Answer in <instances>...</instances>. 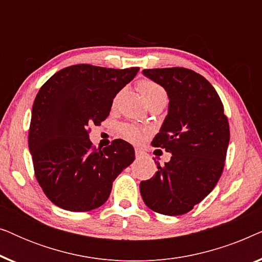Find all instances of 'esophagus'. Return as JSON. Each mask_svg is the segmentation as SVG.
<instances>
[{"mask_svg": "<svg viewBox=\"0 0 262 262\" xmlns=\"http://www.w3.org/2000/svg\"><path fill=\"white\" fill-rule=\"evenodd\" d=\"M144 156H145L144 151H142L141 149H136V157H137V159H142V157Z\"/></svg>", "mask_w": 262, "mask_h": 262, "instance_id": "obj_1", "label": "esophagus"}]
</instances>
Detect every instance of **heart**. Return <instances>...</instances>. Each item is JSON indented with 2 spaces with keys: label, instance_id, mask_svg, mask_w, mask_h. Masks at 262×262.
Returning a JSON list of instances; mask_svg holds the SVG:
<instances>
[{
  "label": "heart",
  "instance_id": "obj_1",
  "mask_svg": "<svg viewBox=\"0 0 262 262\" xmlns=\"http://www.w3.org/2000/svg\"><path fill=\"white\" fill-rule=\"evenodd\" d=\"M138 88L148 105L154 101H167L166 91H164L160 84H157L156 82L150 80H143L138 83ZM118 96L116 98V101L118 100ZM121 135H123L127 141H130L132 143H139L143 138H144L145 130H143V128L138 126H135V125H124V126H121Z\"/></svg>",
  "mask_w": 262,
  "mask_h": 262
}]
</instances>
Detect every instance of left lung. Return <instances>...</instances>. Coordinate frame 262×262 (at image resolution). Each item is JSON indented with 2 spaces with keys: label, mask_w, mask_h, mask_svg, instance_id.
<instances>
[{
  "label": "left lung",
  "mask_w": 262,
  "mask_h": 262,
  "mask_svg": "<svg viewBox=\"0 0 262 262\" xmlns=\"http://www.w3.org/2000/svg\"><path fill=\"white\" fill-rule=\"evenodd\" d=\"M166 89L169 106L152 146L171 152L151 179L139 185L145 205L167 216L187 213L214 188L230 139L228 118L212 84L186 68L144 69Z\"/></svg>",
  "instance_id": "8db88e82"
}]
</instances>
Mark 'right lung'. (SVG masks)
Instances as JSON below:
<instances>
[{"label": "right lung", "instance_id": "obj_1", "mask_svg": "<svg viewBox=\"0 0 262 262\" xmlns=\"http://www.w3.org/2000/svg\"><path fill=\"white\" fill-rule=\"evenodd\" d=\"M138 70L76 64L59 70L39 89L28 146L39 185L60 209H98L108 199L116 178L135 161L134 146L123 139L95 149L89 126L108 117L113 99Z\"/></svg>", "mask_w": 262, "mask_h": 262}]
</instances>
